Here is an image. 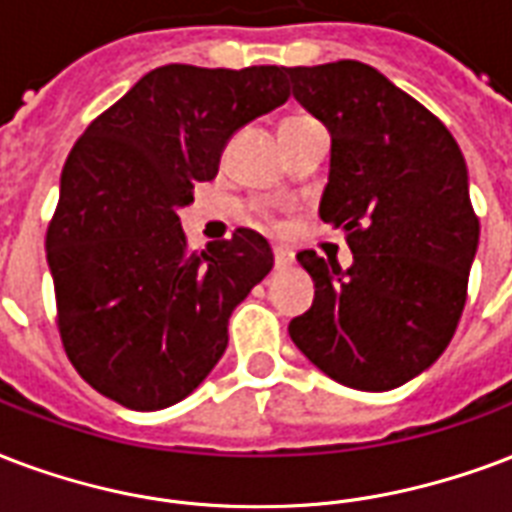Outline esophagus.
I'll use <instances>...</instances> for the list:
<instances>
[{"mask_svg":"<svg viewBox=\"0 0 512 512\" xmlns=\"http://www.w3.org/2000/svg\"><path fill=\"white\" fill-rule=\"evenodd\" d=\"M273 263H276V268H279V271H284V268H290V265H292V252H290V249L273 247Z\"/></svg>","mask_w":512,"mask_h":512,"instance_id":"obj_1","label":"esophagus"}]
</instances>
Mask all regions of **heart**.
Instances as JSON below:
<instances>
[{
  "label": "heart",
  "mask_w": 512,
  "mask_h": 512,
  "mask_svg": "<svg viewBox=\"0 0 512 512\" xmlns=\"http://www.w3.org/2000/svg\"><path fill=\"white\" fill-rule=\"evenodd\" d=\"M306 120H311V117H303V115H292L284 120L282 126H295V123H306Z\"/></svg>",
  "instance_id": "b5f03b06"
}]
</instances>
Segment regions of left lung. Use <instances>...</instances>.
<instances>
[{"label":"left lung","instance_id":"1","mask_svg":"<svg viewBox=\"0 0 512 512\" xmlns=\"http://www.w3.org/2000/svg\"><path fill=\"white\" fill-rule=\"evenodd\" d=\"M284 80L330 131L319 217L354 252L346 271L298 252L314 303L290 338L338 384L395 389L438 360L462 317L481 233L467 163L438 117L373 66H284Z\"/></svg>","mask_w":512,"mask_h":512}]
</instances>
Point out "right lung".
I'll list each match as a JSON object with an SVG mask.
<instances>
[{
  "label": "right lung",
  "instance_id": "1",
  "mask_svg": "<svg viewBox=\"0 0 512 512\" xmlns=\"http://www.w3.org/2000/svg\"><path fill=\"white\" fill-rule=\"evenodd\" d=\"M287 99L284 66H158L77 139L45 249L61 343L96 392L161 411L220 362L273 252L249 228L190 252L177 212L230 136Z\"/></svg>",
  "mask_w": 512,
  "mask_h": 512
}]
</instances>
